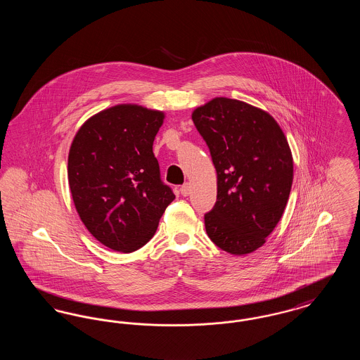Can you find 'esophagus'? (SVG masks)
Returning a JSON list of instances; mask_svg holds the SVG:
<instances>
[{"instance_id":"34e87169","label":"esophagus","mask_w":360,"mask_h":360,"mask_svg":"<svg viewBox=\"0 0 360 360\" xmlns=\"http://www.w3.org/2000/svg\"><path fill=\"white\" fill-rule=\"evenodd\" d=\"M179 191H181V194H182L184 197H188V194H190V185H188V184L182 185L181 188H179Z\"/></svg>"}]
</instances>
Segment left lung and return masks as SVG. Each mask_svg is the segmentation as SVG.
Here are the masks:
<instances>
[{
	"label": "left lung",
	"instance_id": "obj_1",
	"mask_svg": "<svg viewBox=\"0 0 360 360\" xmlns=\"http://www.w3.org/2000/svg\"><path fill=\"white\" fill-rule=\"evenodd\" d=\"M191 117L217 172V201L205 213L206 233L232 255L250 254L264 244L288 204V140L269 113L238 100L217 97Z\"/></svg>",
	"mask_w": 360,
	"mask_h": 360
}]
</instances>
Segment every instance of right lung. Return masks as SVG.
Instances as JSON below:
<instances>
[{
    "instance_id": "right-lung-1",
    "label": "right lung",
    "mask_w": 360,
    "mask_h": 360,
    "mask_svg": "<svg viewBox=\"0 0 360 360\" xmlns=\"http://www.w3.org/2000/svg\"><path fill=\"white\" fill-rule=\"evenodd\" d=\"M163 113L117 105L86 121L72 140L69 185L87 231L103 245L132 252L148 243L175 198L153 153Z\"/></svg>"
}]
</instances>
